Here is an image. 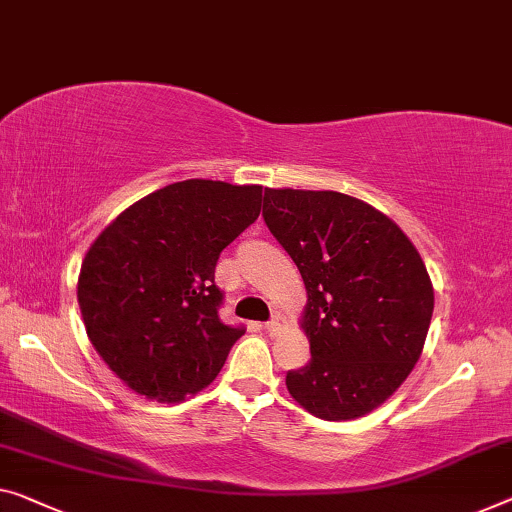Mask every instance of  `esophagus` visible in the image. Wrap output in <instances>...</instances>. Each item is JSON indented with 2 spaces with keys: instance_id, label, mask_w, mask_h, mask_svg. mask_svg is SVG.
Listing matches in <instances>:
<instances>
[{
  "instance_id": "1",
  "label": "esophagus",
  "mask_w": 512,
  "mask_h": 512,
  "mask_svg": "<svg viewBox=\"0 0 512 512\" xmlns=\"http://www.w3.org/2000/svg\"><path fill=\"white\" fill-rule=\"evenodd\" d=\"M283 327H286V320H283V316H279V313H277V316H274V318L265 325L267 334H279Z\"/></svg>"
}]
</instances>
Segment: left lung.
<instances>
[{"label": "left lung", "mask_w": 512, "mask_h": 512, "mask_svg": "<svg viewBox=\"0 0 512 512\" xmlns=\"http://www.w3.org/2000/svg\"><path fill=\"white\" fill-rule=\"evenodd\" d=\"M265 224L306 286L311 361L288 393L325 421L359 419L412 373L435 290L412 240L384 212L341 192L265 187Z\"/></svg>", "instance_id": "left-lung-1"}]
</instances>
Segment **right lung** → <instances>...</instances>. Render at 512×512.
I'll list each match as a JSON object with an SVG mask.
<instances>
[{
	"label": "right lung",
	"instance_id": "add662e5",
	"mask_svg": "<svg viewBox=\"0 0 512 512\" xmlns=\"http://www.w3.org/2000/svg\"><path fill=\"white\" fill-rule=\"evenodd\" d=\"M261 185L190 178L125 208L86 251L77 302L125 387L178 403L222 371L242 327L217 316L222 251L261 215Z\"/></svg>",
	"mask_w": 512,
	"mask_h": 512
}]
</instances>
